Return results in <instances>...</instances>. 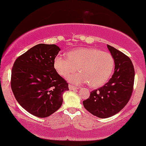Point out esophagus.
<instances>
[{
	"label": "esophagus",
	"mask_w": 146,
	"mask_h": 146,
	"mask_svg": "<svg viewBox=\"0 0 146 146\" xmlns=\"http://www.w3.org/2000/svg\"><path fill=\"white\" fill-rule=\"evenodd\" d=\"M69 89L70 90H78L79 89L78 87H76V86H74L72 85H69Z\"/></svg>",
	"instance_id": "esophagus-1"
}]
</instances>
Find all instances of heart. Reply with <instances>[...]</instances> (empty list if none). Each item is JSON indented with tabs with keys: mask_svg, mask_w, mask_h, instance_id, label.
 <instances>
[{
	"mask_svg": "<svg viewBox=\"0 0 146 146\" xmlns=\"http://www.w3.org/2000/svg\"><path fill=\"white\" fill-rule=\"evenodd\" d=\"M114 67L112 55L95 47L75 49L67 56L58 54L54 59V68L60 76L68 77L78 68L80 72L69 76V81L76 84L88 83L91 88H99L107 83Z\"/></svg>",
	"mask_w": 146,
	"mask_h": 146,
	"instance_id": "obj_1",
	"label": "heart"
}]
</instances>
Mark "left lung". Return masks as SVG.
<instances>
[{
	"label": "left lung",
	"instance_id": "1",
	"mask_svg": "<svg viewBox=\"0 0 146 146\" xmlns=\"http://www.w3.org/2000/svg\"><path fill=\"white\" fill-rule=\"evenodd\" d=\"M114 60V73L107 83L90 92L83 101L84 108L99 118H108L120 112L130 100L133 92L135 69L127 56L107 45Z\"/></svg>",
	"mask_w": 146,
	"mask_h": 146
}]
</instances>
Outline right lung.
<instances>
[{
    "label": "right lung",
    "mask_w": 146,
    "mask_h": 146,
    "mask_svg": "<svg viewBox=\"0 0 146 146\" xmlns=\"http://www.w3.org/2000/svg\"><path fill=\"white\" fill-rule=\"evenodd\" d=\"M60 48L38 44L16 58L11 70V88L16 101L32 115L45 118L58 110L68 83L54 68Z\"/></svg>",
    "instance_id": "obj_1"
}]
</instances>
